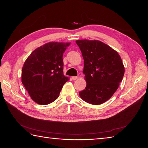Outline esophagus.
<instances>
[{"mask_svg": "<svg viewBox=\"0 0 148 148\" xmlns=\"http://www.w3.org/2000/svg\"><path fill=\"white\" fill-rule=\"evenodd\" d=\"M77 76H73V77H72V79L73 80H75L76 79H77Z\"/></svg>", "mask_w": 148, "mask_h": 148, "instance_id": "34e87169", "label": "esophagus"}]
</instances>
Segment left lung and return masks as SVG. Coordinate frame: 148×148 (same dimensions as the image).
Here are the masks:
<instances>
[{"label":"left lung","mask_w":148,"mask_h":148,"mask_svg":"<svg viewBox=\"0 0 148 148\" xmlns=\"http://www.w3.org/2000/svg\"><path fill=\"white\" fill-rule=\"evenodd\" d=\"M84 60L85 89L79 92L86 102L100 105L113 96L123 80L124 66L118 53L98 40H77Z\"/></svg>","instance_id":"obj_1"}]
</instances>
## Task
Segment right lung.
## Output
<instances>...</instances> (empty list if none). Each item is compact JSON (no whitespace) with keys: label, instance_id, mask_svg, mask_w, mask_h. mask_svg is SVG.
Here are the masks:
<instances>
[{"label":"right lung","instance_id":"add662e5","mask_svg":"<svg viewBox=\"0 0 148 148\" xmlns=\"http://www.w3.org/2000/svg\"><path fill=\"white\" fill-rule=\"evenodd\" d=\"M70 42H50L33 51L24 63L22 83L32 99L40 105L56 101L69 80L63 74V55Z\"/></svg>","mask_w":148,"mask_h":148}]
</instances>
